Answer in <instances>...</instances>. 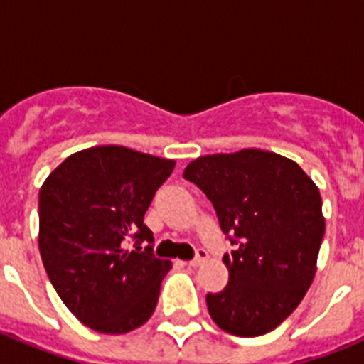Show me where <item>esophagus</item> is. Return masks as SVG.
Instances as JSON below:
<instances>
[{
    "label": "esophagus",
    "instance_id": "esophagus-1",
    "mask_svg": "<svg viewBox=\"0 0 364 364\" xmlns=\"http://www.w3.org/2000/svg\"><path fill=\"white\" fill-rule=\"evenodd\" d=\"M205 260H208V252H205V250H202V247H198L195 259L189 260V266H193V268H197V266H200L202 262H205Z\"/></svg>",
    "mask_w": 364,
    "mask_h": 364
}]
</instances>
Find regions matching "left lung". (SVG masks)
<instances>
[{
  "mask_svg": "<svg viewBox=\"0 0 364 364\" xmlns=\"http://www.w3.org/2000/svg\"><path fill=\"white\" fill-rule=\"evenodd\" d=\"M184 178L210 198L235 246L222 257L228 286L205 295L211 319L231 336L272 332L315 277L324 237L319 188L294 160L262 149L200 156Z\"/></svg>",
  "mask_w": 364,
  "mask_h": 364,
  "instance_id": "obj_1",
  "label": "left lung"
}]
</instances>
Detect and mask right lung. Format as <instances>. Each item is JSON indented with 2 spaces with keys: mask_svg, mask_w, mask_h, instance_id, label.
Wrapping results in <instances>:
<instances>
[{
  "mask_svg": "<svg viewBox=\"0 0 364 364\" xmlns=\"http://www.w3.org/2000/svg\"><path fill=\"white\" fill-rule=\"evenodd\" d=\"M173 169L175 160L98 146L70 154L41 186L45 272L63 304L96 332L127 333L153 315L171 262L153 255L144 215Z\"/></svg>",
  "mask_w": 364,
  "mask_h": 364,
  "instance_id": "right-lung-1",
  "label": "right lung"
}]
</instances>
